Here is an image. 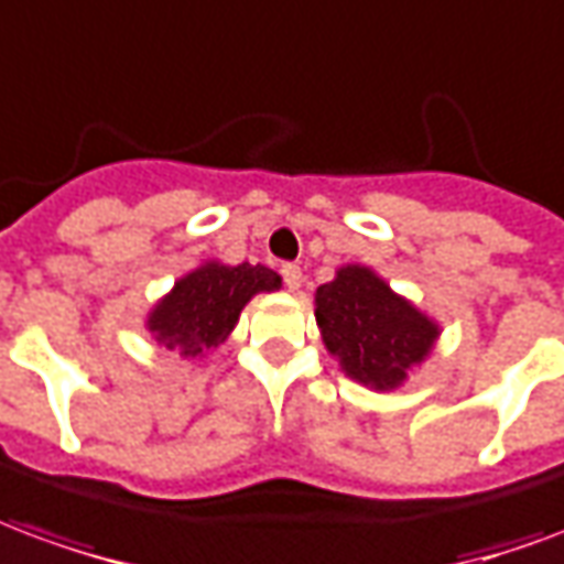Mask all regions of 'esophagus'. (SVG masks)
Instances as JSON below:
<instances>
[{"mask_svg":"<svg viewBox=\"0 0 564 564\" xmlns=\"http://www.w3.org/2000/svg\"><path fill=\"white\" fill-rule=\"evenodd\" d=\"M281 278H283V283L290 286V290H299V286H302V269H299L295 262H283Z\"/></svg>","mask_w":564,"mask_h":564,"instance_id":"esophagus-1","label":"esophagus"}]
</instances>
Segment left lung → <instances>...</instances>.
<instances>
[{
	"label": "left lung",
	"mask_w": 564,
	"mask_h": 564,
	"mask_svg": "<svg viewBox=\"0 0 564 564\" xmlns=\"http://www.w3.org/2000/svg\"><path fill=\"white\" fill-rule=\"evenodd\" d=\"M317 326L332 356L359 383L392 390L423 362L437 326L392 293L375 271L347 265L317 290Z\"/></svg>",
	"instance_id": "8db88e82"
}]
</instances>
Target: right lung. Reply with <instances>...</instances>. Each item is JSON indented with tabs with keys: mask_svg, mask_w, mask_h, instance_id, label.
I'll return each mask as SVG.
<instances>
[{
	"mask_svg": "<svg viewBox=\"0 0 564 564\" xmlns=\"http://www.w3.org/2000/svg\"><path fill=\"white\" fill-rule=\"evenodd\" d=\"M281 286V278L265 265H220L208 262L184 281L174 283L150 314L148 326L156 341L181 356H202L210 347L226 341L235 329L241 307L257 293H271Z\"/></svg>",
	"mask_w": 564,
	"mask_h": 564,
	"instance_id": "add662e5",
	"label": "right lung"
}]
</instances>
